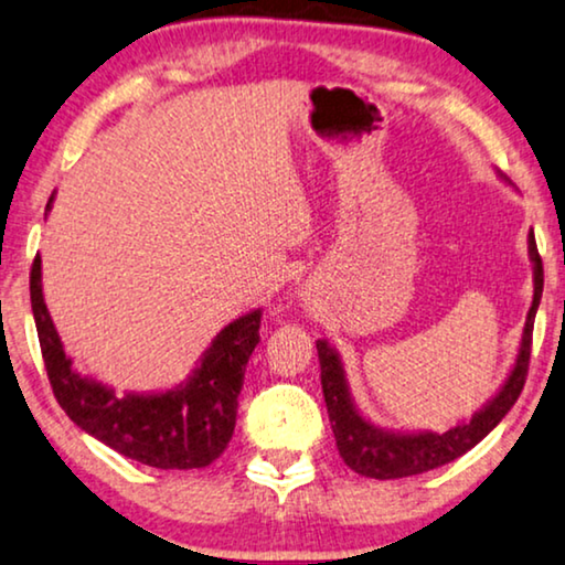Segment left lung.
I'll use <instances>...</instances> for the list:
<instances>
[{
  "instance_id": "obj_1",
  "label": "left lung",
  "mask_w": 565,
  "mask_h": 565,
  "mask_svg": "<svg viewBox=\"0 0 565 565\" xmlns=\"http://www.w3.org/2000/svg\"><path fill=\"white\" fill-rule=\"evenodd\" d=\"M526 241H530L534 296L524 321L522 345H519L514 369H511L507 381H503L501 390L470 420L457 423L446 434H434V430H390L365 420L361 409L355 407L353 394H350L340 353L327 340H317L321 392H324L337 449H340V457L345 459L350 470L376 480H397L436 470V467L449 465V461L461 457V454L470 451L472 446H478L507 417L509 409L514 407V402L524 390L526 369H530L534 313H537L542 298V259L537 254V244H534V233H530Z\"/></svg>"
}]
</instances>
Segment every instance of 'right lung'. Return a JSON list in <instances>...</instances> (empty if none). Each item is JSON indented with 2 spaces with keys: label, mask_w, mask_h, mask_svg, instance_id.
<instances>
[{
  "label": "right lung",
  "mask_w": 565,
  "mask_h": 565,
  "mask_svg": "<svg viewBox=\"0 0 565 565\" xmlns=\"http://www.w3.org/2000/svg\"><path fill=\"white\" fill-rule=\"evenodd\" d=\"M54 194L46 204V215ZM31 306L51 390L70 420L114 451L158 470H196L215 461L236 428L246 363L259 345L262 309L233 319L204 350L186 381L166 392L116 394L104 381L83 376L43 300L41 256L31 269Z\"/></svg>",
  "instance_id": "right-lung-1"
}]
</instances>
